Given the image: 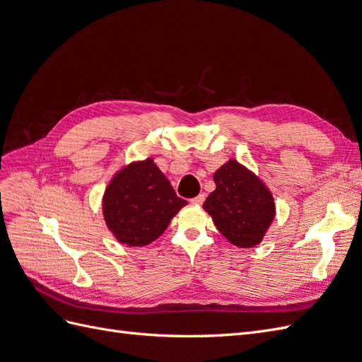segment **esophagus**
Returning <instances> with one entry per match:
<instances>
[{"instance_id": "obj_1", "label": "esophagus", "mask_w": 362, "mask_h": 362, "mask_svg": "<svg viewBox=\"0 0 362 362\" xmlns=\"http://www.w3.org/2000/svg\"><path fill=\"white\" fill-rule=\"evenodd\" d=\"M204 201H205V193H201V194L196 196V198L192 199V204H194V205H202Z\"/></svg>"}]
</instances>
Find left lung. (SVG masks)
<instances>
[{"instance_id":"left-lung-1","label":"left lung","mask_w":362,"mask_h":362,"mask_svg":"<svg viewBox=\"0 0 362 362\" xmlns=\"http://www.w3.org/2000/svg\"><path fill=\"white\" fill-rule=\"evenodd\" d=\"M213 180L216 190L208 194L202 208L218 233L237 247L259 245L276 214L267 185L234 158L222 164Z\"/></svg>"}]
</instances>
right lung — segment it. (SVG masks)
<instances>
[{
    "instance_id": "1",
    "label": "right lung",
    "mask_w": 362,
    "mask_h": 362,
    "mask_svg": "<svg viewBox=\"0 0 362 362\" xmlns=\"http://www.w3.org/2000/svg\"><path fill=\"white\" fill-rule=\"evenodd\" d=\"M189 202L178 198L154 158L119 169L103 196L104 222L120 245L146 246L157 240Z\"/></svg>"
}]
</instances>
